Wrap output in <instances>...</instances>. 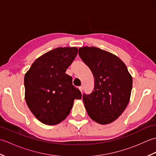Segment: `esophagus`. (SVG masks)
Masks as SVG:
<instances>
[{"instance_id":"esophagus-1","label":"esophagus","mask_w":156,"mask_h":156,"mask_svg":"<svg viewBox=\"0 0 156 156\" xmlns=\"http://www.w3.org/2000/svg\"><path fill=\"white\" fill-rule=\"evenodd\" d=\"M79 90L82 92V90H83V87H79Z\"/></svg>"}]
</instances>
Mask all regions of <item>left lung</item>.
Wrapping results in <instances>:
<instances>
[{
  "mask_svg": "<svg viewBox=\"0 0 156 156\" xmlns=\"http://www.w3.org/2000/svg\"><path fill=\"white\" fill-rule=\"evenodd\" d=\"M79 55L94 77L90 94L82 100L92 120L102 125L115 121L127 107L133 86L131 76L121 59L95 47L79 49Z\"/></svg>",
  "mask_w": 156,
  "mask_h": 156,
  "instance_id": "8db88e82",
  "label": "left lung"
}]
</instances>
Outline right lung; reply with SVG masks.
Listing matches in <instances>:
<instances>
[{
  "label": "right lung",
  "mask_w": 156,
  "mask_h": 156,
  "mask_svg": "<svg viewBox=\"0 0 156 156\" xmlns=\"http://www.w3.org/2000/svg\"><path fill=\"white\" fill-rule=\"evenodd\" d=\"M78 54L76 48H58L33 63L24 78L25 101L35 117L48 125L67 117L75 99L82 94L66 74Z\"/></svg>",
  "instance_id": "add662e5"
}]
</instances>
